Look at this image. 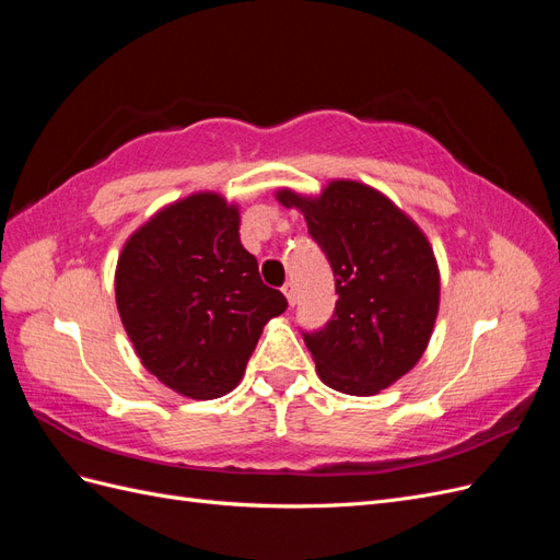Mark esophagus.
<instances>
[{
  "instance_id": "34e87169",
  "label": "esophagus",
  "mask_w": 560,
  "mask_h": 560,
  "mask_svg": "<svg viewBox=\"0 0 560 560\" xmlns=\"http://www.w3.org/2000/svg\"><path fill=\"white\" fill-rule=\"evenodd\" d=\"M282 294L287 296V303H290V306H294V303H296V290H294L292 282H287V284L282 287Z\"/></svg>"
}]
</instances>
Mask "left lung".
<instances>
[{"instance_id":"8db88e82","label":"left lung","mask_w":560,"mask_h":560,"mask_svg":"<svg viewBox=\"0 0 560 560\" xmlns=\"http://www.w3.org/2000/svg\"><path fill=\"white\" fill-rule=\"evenodd\" d=\"M276 196L303 212L334 270L336 311L319 331H303L317 376L338 393L378 395L416 366L434 329L439 268L425 233L360 182L334 179L315 198Z\"/></svg>"}]
</instances>
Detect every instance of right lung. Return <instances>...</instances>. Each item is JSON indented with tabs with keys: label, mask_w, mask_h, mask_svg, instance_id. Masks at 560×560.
<instances>
[{
	"label": "right lung",
	"mask_w": 560,
	"mask_h": 560,
	"mask_svg": "<svg viewBox=\"0 0 560 560\" xmlns=\"http://www.w3.org/2000/svg\"><path fill=\"white\" fill-rule=\"evenodd\" d=\"M116 308L149 374L191 399L241 383L264 325L287 311L241 243V212L200 191L163 208L126 241Z\"/></svg>",
	"instance_id": "right-lung-1"
}]
</instances>
